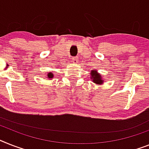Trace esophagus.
Wrapping results in <instances>:
<instances>
[{
  "instance_id": "esophagus-1",
  "label": "esophagus",
  "mask_w": 149,
  "mask_h": 149,
  "mask_svg": "<svg viewBox=\"0 0 149 149\" xmlns=\"http://www.w3.org/2000/svg\"><path fill=\"white\" fill-rule=\"evenodd\" d=\"M72 61H73V63L74 64H77L78 62V58H76V57H73L72 58Z\"/></svg>"
}]
</instances>
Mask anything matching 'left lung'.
<instances>
[{
	"mask_svg": "<svg viewBox=\"0 0 149 149\" xmlns=\"http://www.w3.org/2000/svg\"><path fill=\"white\" fill-rule=\"evenodd\" d=\"M91 81L96 84H103L104 81L103 80L101 74L97 72V70H91Z\"/></svg>",
	"mask_w": 149,
	"mask_h": 149,
	"instance_id": "1",
	"label": "left lung"
}]
</instances>
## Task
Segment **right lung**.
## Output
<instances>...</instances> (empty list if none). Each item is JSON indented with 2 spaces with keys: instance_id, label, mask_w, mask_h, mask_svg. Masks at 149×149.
Returning a JSON list of instances; mask_svg holds the SVG:
<instances>
[{
  "instance_id": "right-lung-1",
  "label": "right lung",
  "mask_w": 149,
  "mask_h": 149,
  "mask_svg": "<svg viewBox=\"0 0 149 149\" xmlns=\"http://www.w3.org/2000/svg\"><path fill=\"white\" fill-rule=\"evenodd\" d=\"M46 78L47 79H52L54 77V74H53V72H48L47 74H46Z\"/></svg>"
}]
</instances>
